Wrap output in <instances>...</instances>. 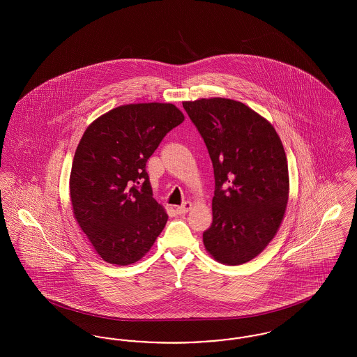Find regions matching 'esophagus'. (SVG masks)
<instances>
[{
    "label": "esophagus",
    "mask_w": 357,
    "mask_h": 357,
    "mask_svg": "<svg viewBox=\"0 0 357 357\" xmlns=\"http://www.w3.org/2000/svg\"><path fill=\"white\" fill-rule=\"evenodd\" d=\"M191 207H192V204L187 201L185 204H181V206L176 207V213H178V214H186V213H188V211L191 210Z\"/></svg>",
    "instance_id": "34e87169"
}]
</instances>
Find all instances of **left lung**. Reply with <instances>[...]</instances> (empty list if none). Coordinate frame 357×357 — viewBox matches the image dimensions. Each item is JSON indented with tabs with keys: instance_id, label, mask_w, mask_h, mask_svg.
<instances>
[{
	"instance_id": "8db88e82",
	"label": "left lung",
	"mask_w": 357,
	"mask_h": 357,
	"mask_svg": "<svg viewBox=\"0 0 357 357\" xmlns=\"http://www.w3.org/2000/svg\"><path fill=\"white\" fill-rule=\"evenodd\" d=\"M183 108L214 167L213 223L204 233V248L225 265L245 264L269 245L285 215L289 172L282 142L243 102L210 98L183 102Z\"/></svg>"
}]
</instances>
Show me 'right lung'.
I'll return each mask as SVG.
<instances>
[{
  "mask_svg": "<svg viewBox=\"0 0 357 357\" xmlns=\"http://www.w3.org/2000/svg\"><path fill=\"white\" fill-rule=\"evenodd\" d=\"M185 120L170 102L120 105L85 130L69 176L73 217L102 259L135 264L147 255L169 215L153 198L146 163Z\"/></svg>",
  "mask_w": 357,
  "mask_h": 357,
  "instance_id": "obj_1",
  "label": "right lung"
}]
</instances>
